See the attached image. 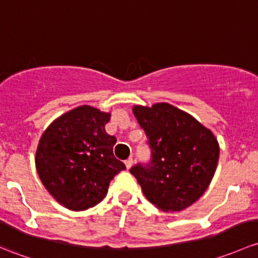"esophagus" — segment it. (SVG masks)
<instances>
[{
	"label": "esophagus",
	"mask_w": 258,
	"mask_h": 258,
	"mask_svg": "<svg viewBox=\"0 0 258 258\" xmlns=\"http://www.w3.org/2000/svg\"><path fill=\"white\" fill-rule=\"evenodd\" d=\"M132 163H134L132 158H128V159H126V161H124V165H126L127 169H130V168L132 167Z\"/></svg>",
	"instance_id": "esophagus-1"
}]
</instances>
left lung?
<instances>
[{"mask_svg": "<svg viewBox=\"0 0 258 258\" xmlns=\"http://www.w3.org/2000/svg\"><path fill=\"white\" fill-rule=\"evenodd\" d=\"M147 136L150 163L130 169L143 194L163 211H180L207 190L219 161L218 140L191 115L167 102L134 107Z\"/></svg>", "mask_w": 258, "mask_h": 258, "instance_id": "obj_1", "label": "left lung"}]
</instances>
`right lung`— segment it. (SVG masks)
I'll return each mask as SVG.
<instances>
[{"label": "right lung", "mask_w": 258, "mask_h": 258, "mask_svg": "<svg viewBox=\"0 0 258 258\" xmlns=\"http://www.w3.org/2000/svg\"><path fill=\"white\" fill-rule=\"evenodd\" d=\"M110 113L79 106L49 124L36 153L38 175L51 197L70 210L99 204L116 174L126 169L113 156L116 138L106 134Z\"/></svg>", "instance_id": "obj_1"}]
</instances>
